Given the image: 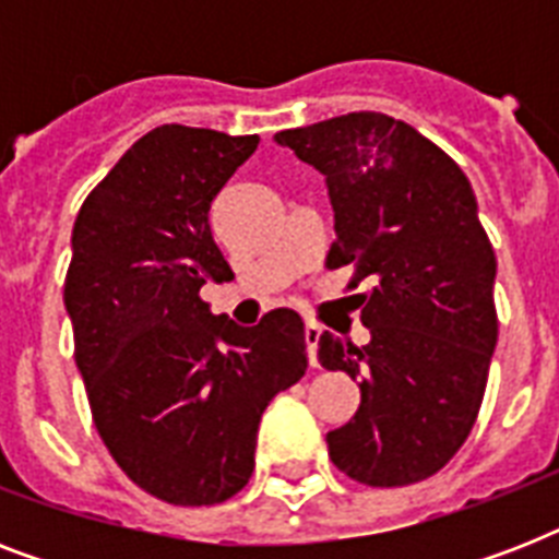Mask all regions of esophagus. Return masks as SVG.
<instances>
[{
    "label": "esophagus",
    "instance_id": "34e87169",
    "mask_svg": "<svg viewBox=\"0 0 559 559\" xmlns=\"http://www.w3.org/2000/svg\"><path fill=\"white\" fill-rule=\"evenodd\" d=\"M319 340H322V328L316 322L305 324V342H307V357H310V366H316V350H319Z\"/></svg>",
    "mask_w": 559,
    "mask_h": 559
}]
</instances>
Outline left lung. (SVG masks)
I'll use <instances>...</instances> for the list:
<instances>
[{
	"label": "left lung",
	"mask_w": 559,
	"mask_h": 559,
	"mask_svg": "<svg viewBox=\"0 0 559 559\" xmlns=\"http://www.w3.org/2000/svg\"><path fill=\"white\" fill-rule=\"evenodd\" d=\"M324 177L336 243L328 266L354 263V296L371 340L333 333L319 362L359 382V408L328 432L331 461L371 487L435 476L467 441L496 350V254L476 193L455 162L415 127L348 112L275 133Z\"/></svg>",
	"instance_id": "left-lung-1"
}]
</instances>
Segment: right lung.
I'll use <instances>...</instances> for the list:
<instances>
[{
	"instance_id": "1",
	"label": "right lung",
	"mask_w": 559,
	"mask_h": 559,
	"mask_svg": "<svg viewBox=\"0 0 559 559\" xmlns=\"http://www.w3.org/2000/svg\"><path fill=\"white\" fill-rule=\"evenodd\" d=\"M258 135L165 124L86 197L63 301L74 362L109 455L170 504H217L254 469L263 408L305 377L301 316L240 328L202 284L235 278L209 226L211 200Z\"/></svg>"
}]
</instances>
